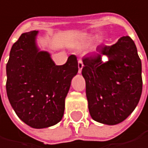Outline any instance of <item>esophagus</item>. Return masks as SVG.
Wrapping results in <instances>:
<instances>
[{"label": "esophagus", "mask_w": 148, "mask_h": 148, "mask_svg": "<svg viewBox=\"0 0 148 148\" xmlns=\"http://www.w3.org/2000/svg\"><path fill=\"white\" fill-rule=\"evenodd\" d=\"M83 67H84V64H83V61L80 59V60H78V72L79 73H81V71H82V69H83Z\"/></svg>", "instance_id": "esophagus-1"}]
</instances>
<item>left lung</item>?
Wrapping results in <instances>:
<instances>
[{
    "label": "left lung",
    "mask_w": 148,
    "mask_h": 148,
    "mask_svg": "<svg viewBox=\"0 0 148 148\" xmlns=\"http://www.w3.org/2000/svg\"><path fill=\"white\" fill-rule=\"evenodd\" d=\"M98 51L83 59L89 112L98 122L116 125L130 115L140 101L141 61L130 36H122L112 46H100Z\"/></svg>",
    "instance_id": "left-lung-1"
}]
</instances>
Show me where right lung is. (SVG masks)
Returning a JSON list of instances; mask_svg holds the SVG:
<instances>
[{"label": "right lung", "mask_w": 148, "mask_h": 148, "mask_svg": "<svg viewBox=\"0 0 148 148\" xmlns=\"http://www.w3.org/2000/svg\"><path fill=\"white\" fill-rule=\"evenodd\" d=\"M36 30L23 33L13 44L6 67V90L18 117L33 128H45L62 119L78 64L71 55L64 64L56 65L48 52L36 48Z\"/></svg>", "instance_id": "right-lung-1"}]
</instances>
